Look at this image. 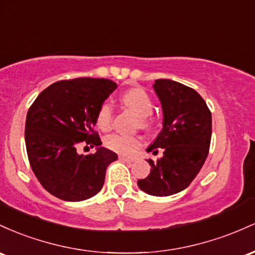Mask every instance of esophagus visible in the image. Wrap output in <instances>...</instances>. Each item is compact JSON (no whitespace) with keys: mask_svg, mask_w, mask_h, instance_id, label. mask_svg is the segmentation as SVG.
Listing matches in <instances>:
<instances>
[{"mask_svg":"<svg viewBox=\"0 0 255 255\" xmlns=\"http://www.w3.org/2000/svg\"><path fill=\"white\" fill-rule=\"evenodd\" d=\"M119 160H122V161H124V162H133V161H135L133 159L127 158V156H123V155H119Z\"/></svg>","mask_w":255,"mask_h":255,"instance_id":"esophagus-1","label":"esophagus"}]
</instances>
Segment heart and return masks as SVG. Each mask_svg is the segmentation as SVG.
Segmentation results:
<instances>
[{
	"instance_id": "b5f03b06",
	"label": "heart",
	"mask_w": 255,
	"mask_h": 255,
	"mask_svg": "<svg viewBox=\"0 0 255 255\" xmlns=\"http://www.w3.org/2000/svg\"><path fill=\"white\" fill-rule=\"evenodd\" d=\"M123 106L138 117V125L141 128H149L153 124L150 114L153 112V101L150 96L141 88H133L125 91L120 97ZM114 118L113 106L110 101L102 102L96 113V124L101 130H110ZM104 143L108 149L120 154H132L139 147L142 139L136 135H123V133H111L106 136Z\"/></svg>"
}]
</instances>
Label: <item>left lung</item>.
<instances>
[{
	"instance_id": "left-lung-1",
	"label": "left lung",
	"mask_w": 255,
	"mask_h": 255,
	"mask_svg": "<svg viewBox=\"0 0 255 255\" xmlns=\"http://www.w3.org/2000/svg\"><path fill=\"white\" fill-rule=\"evenodd\" d=\"M153 88L161 102L164 122L147 150L162 148L164 156L147 160L150 173L137 184L149 195L168 196L189 187L201 170L210 150L212 116L205 100L187 85L156 79Z\"/></svg>"
}]
</instances>
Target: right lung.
<instances>
[{"instance_id": "add662e5", "label": "right lung", "mask_w": 255, "mask_h": 255, "mask_svg": "<svg viewBox=\"0 0 255 255\" xmlns=\"http://www.w3.org/2000/svg\"><path fill=\"white\" fill-rule=\"evenodd\" d=\"M117 84L105 78H74L49 85L28 108L25 143L31 168L42 187L65 201H83L96 195L105 183L108 165L118 159L100 147L96 113ZM84 142L98 149L79 156Z\"/></svg>"}]
</instances>
